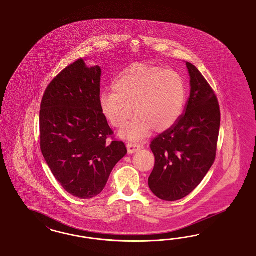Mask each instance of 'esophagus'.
I'll return each mask as SVG.
<instances>
[{"instance_id":"34e87169","label":"esophagus","mask_w":256,"mask_h":256,"mask_svg":"<svg viewBox=\"0 0 256 256\" xmlns=\"http://www.w3.org/2000/svg\"><path fill=\"white\" fill-rule=\"evenodd\" d=\"M126 148H128V152L130 154H134L137 151H139L140 149H142V146L140 144H137V142H128Z\"/></svg>"}]
</instances>
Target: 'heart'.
<instances>
[{"label":"heart","mask_w":256,"mask_h":256,"mask_svg":"<svg viewBox=\"0 0 256 256\" xmlns=\"http://www.w3.org/2000/svg\"><path fill=\"white\" fill-rule=\"evenodd\" d=\"M114 91L100 94L102 114L130 140L148 136L152 128L162 132L170 130L182 114L186 90L182 78L174 70L148 64H135L124 70L112 86ZM134 110H132V108Z\"/></svg>","instance_id":"obj_1"}]
</instances>
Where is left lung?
<instances>
[{
    "instance_id": "8db88e82",
    "label": "left lung",
    "mask_w": 256,
    "mask_h": 256,
    "mask_svg": "<svg viewBox=\"0 0 256 256\" xmlns=\"http://www.w3.org/2000/svg\"><path fill=\"white\" fill-rule=\"evenodd\" d=\"M186 66L190 94L184 114L150 144L155 166L148 186L164 201H178L190 194L216 158L220 124L217 96L201 72L190 62Z\"/></svg>"
}]
</instances>
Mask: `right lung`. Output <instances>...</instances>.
Wrapping results in <instances>:
<instances>
[{"instance_id": "right-lung-1", "label": "right lung", "mask_w": 256, "mask_h": 256, "mask_svg": "<svg viewBox=\"0 0 256 256\" xmlns=\"http://www.w3.org/2000/svg\"><path fill=\"white\" fill-rule=\"evenodd\" d=\"M101 68L84 59L68 66L46 87L41 101L40 148L55 178L68 194L91 199L128 153L102 114Z\"/></svg>"}]
</instances>
